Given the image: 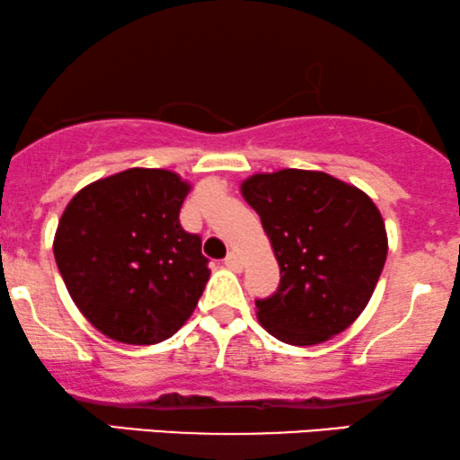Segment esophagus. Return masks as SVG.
Masks as SVG:
<instances>
[{"mask_svg":"<svg viewBox=\"0 0 460 460\" xmlns=\"http://www.w3.org/2000/svg\"><path fill=\"white\" fill-rule=\"evenodd\" d=\"M225 265H226V268L235 270V272H240V270L244 268V261H242L240 254H237V252H229V254H226V257H225Z\"/></svg>","mask_w":460,"mask_h":460,"instance_id":"34e87169","label":"esophagus"}]
</instances>
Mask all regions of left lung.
Masks as SVG:
<instances>
[{"instance_id": "1", "label": "left lung", "mask_w": 460, "mask_h": 460, "mask_svg": "<svg viewBox=\"0 0 460 460\" xmlns=\"http://www.w3.org/2000/svg\"><path fill=\"white\" fill-rule=\"evenodd\" d=\"M242 195L272 242L280 283L254 300L274 339L317 345L349 328L364 311L388 254L375 203L321 171L283 169L252 175Z\"/></svg>"}]
</instances>
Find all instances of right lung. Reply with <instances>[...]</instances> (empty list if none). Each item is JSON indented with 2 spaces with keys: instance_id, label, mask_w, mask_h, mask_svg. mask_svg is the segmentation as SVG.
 I'll return each instance as SVG.
<instances>
[{
  "instance_id": "1",
  "label": "right lung",
  "mask_w": 460,
  "mask_h": 460,
  "mask_svg": "<svg viewBox=\"0 0 460 460\" xmlns=\"http://www.w3.org/2000/svg\"><path fill=\"white\" fill-rule=\"evenodd\" d=\"M188 184L128 169L76 192L55 234V261L87 321L109 339L154 345L195 311L209 279L201 235L180 225Z\"/></svg>"
}]
</instances>
